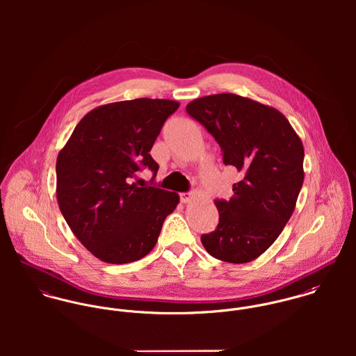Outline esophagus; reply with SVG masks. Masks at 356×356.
<instances>
[{
	"mask_svg": "<svg viewBox=\"0 0 356 356\" xmlns=\"http://www.w3.org/2000/svg\"><path fill=\"white\" fill-rule=\"evenodd\" d=\"M179 199H181V203L186 204L192 200V196H191V193H181Z\"/></svg>",
	"mask_w": 356,
	"mask_h": 356,
	"instance_id": "esophagus-1",
	"label": "esophagus"
}]
</instances>
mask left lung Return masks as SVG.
<instances>
[{
    "label": "left lung",
    "instance_id": "left-lung-1",
    "mask_svg": "<svg viewBox=\"0 0 356 356\" xmlns=\"http://www.w3.org/2000/svg\"><path fill=\"white\" fill-rule=\"evenodd\" d=\"M188 113L213 136L223 163L241 172L229 202L215 200L218 227L202 236L208 254L248 263L266 252L291 219L305 181V148L278 109L233 93L186 105Z\"/></svg>",
    "mask_w": 356,
    "mask_h": 356
}]
</instances>
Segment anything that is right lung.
<instances>
[{
    "label": "right lung",
    "instance_id": "obj_1",
    "mask_svg": "<svg viewBox=\"0 0 356 356\" xmlns=\"http://www.w3.org/2000/svg\"><path fill=\"white\" fill-rule=\"evenodd\" d=\"M178 106L164 99L100 105L81 119L57 154L60 211L82 245L105 263H131L149 254L179 203L175 192L133 182L143 167L156 175L159 164L149 152Z\"/></svg>",
    "mask_w": 356,
    "mask_h": 356
}]
</instances>
